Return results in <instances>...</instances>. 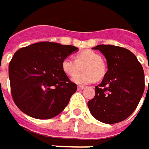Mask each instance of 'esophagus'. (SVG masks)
I'll return each instance as SVG.
<instances>
[{
    "instance_id": "obj_1",
    "label": "esophagus",
    "mask_w": 149,
    "mask_h": 149,
    "mask_svg": "<svg viewBox=\"0 0 149 149\" xmlns=\"http://www.w3.org/2000/svg\"><path fill=\"white\" fill-rule=\"evenodd\" d=\"M84 88H85V87L83 86V85H79V86H78V89H79V90H82V89H84Z\"/></svg>"
}]
</instances>
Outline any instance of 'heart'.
I'll list each match as a JSON object with an SVG mask.
<instances>
[{"label":"heart","instance_id":"obj_1","mask_svg":"<svg viewBox=\"0 0 149 149\" xmlns=\"http://www.w3.org/2000/svg\"><path fill=\"white\" fill-rule=\"evenodd\" d=\"M74 59L65 58L62 60L63 71L70 77L79 72L81 67L83 72L73 78L74 82L81 84L92 83L94 80L100 81L104 77L106 66L99 53L91 49H85L74 55Z\"/></svg>","mask_w":149,"mask_h":149}]
</instances>
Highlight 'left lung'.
Masks as SVG:
<instances>
[{"label": "left lung", "instance_id": "left-lung-1", "mask_svg": "<svg viewBox=\"0 0 149 149\" xmlns=\"http://www.w3.org/2000/svg\"><path fill=\"white\" fill-rule=\"evenodd\" d=\"M105 56L108 71L102 82L95 86V97L88 102L91 114L104 123H119L134 111L144 91L143 69L129 49L99 45Z\"/></svg>", "mask_w": 149, "mask_h": 149}]
</instances>
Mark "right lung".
<instances>
[{"instance_id": "add662e5", "label": "right lung", "mask_w": 149, "mask_h": 149, "mask_svg": "<svg viewBox=\"0 0 149 149\" xmlns=\"http://www.w3.org/2000/svg\"><path fill=\"white\" fill-rule=\"evenodd\" d=\"M73 45L39 42L18 49L9 64L11 96L15 105L35 118L47 119L64 110L77 90L61 63L76 51Z\"/></svg>"}]
</instances>
